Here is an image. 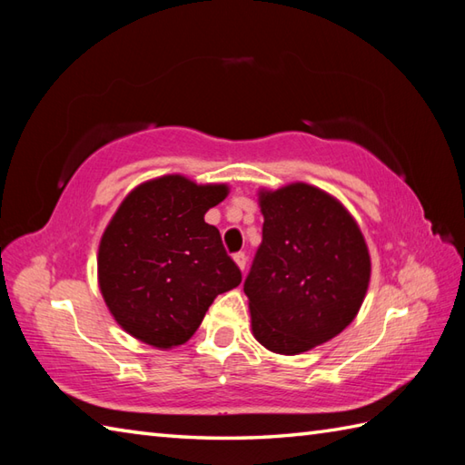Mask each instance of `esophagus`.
<instances>
[{
	"label": "esophagus",
	"mask_w": 465,
	"mask_h": 465,
	"mask_svg": "<svg viewBox=\"0 0 465 465\" xmlns=\"http://www.w3.org/2000/svg\"><path fill=\"white\" fill-rule=\"evenodd\" d=\"M233 262L238 263V268L243 272L245 270V263H248V255H245L243 252H240V253H235L233 255Z\"/></svg>",
	"instance_id": "esophagus-1"
}]
</instances>
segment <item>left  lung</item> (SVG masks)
Returning <instances> with one entry per match:
<instances>
[{"label":"left lung","instance_id":"left-lung-1","mask_svg":"<svg viewBox=\"0 0 465 465\" xmlns=\"http://www.w3.org/2000/svg\"><path fill=\"white\" fill-rule=\"evenodd\" d=\"M262 243L245 278L255 340L295 355L343 331L358 315L371 262L358 223L318 187L260 192Z\"/></svg>","mask_w":465,"mask_h":465}]
</instances>
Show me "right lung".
I'll use <instances>...</instances> for the list:
<instances>
[{
	"label": "right lung",
	"instance_id": "obj_1",
	"mask_svg": "<svg viewBox=\"0 0 465 465\" xmlns=\"http://www.w3.org/2000/svg\"><path fill=\"white\" fill-rule=\"evenodd\" d=\"M225 195V183L163 175L117 207L100 242L97 278L105 305L134 338L160 350L185 343L217 295L242 283L220 230L203 220Z\"/></svg>",
	"mask_w": 465,
	"mask_h": 465
}]
</instances>
